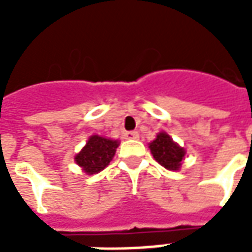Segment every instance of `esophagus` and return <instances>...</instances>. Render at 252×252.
Returning a JSON list of instances; mask_svg holds the SVG:
<instances>
[{"label":"esophagus","mask_w":252,"mask_h":252,"mask_svg":"<svg viewBox=\"0 0 252 252\" xmlns=\"http://www.w3.org/2000/svg\"><path fill=\"white\" fill-rule=\"evenodd\" d=\"M126 139H139V132L137 131H131L126 133Z\"/></svg>","instance_id":"esophagus-1"}]
</instances>
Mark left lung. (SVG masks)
<instances>
[{
  "instance_id": "obj_1",
  "label": "left lung",
  "mask_w": 252,
  "mask_h": 252,
  "mask_svg": "<svg viewBox=\"0 0 252 252\" xmlns=\"http://www.w3.org/2000/svg\"><path fill=\"white\" fill-rule=\"evenodd\" d=\"M150 150L155 160L162 164L164 169L177 171L180 170L186 151L180 147L166 132H159L155 140L150 143Z\"/></svg>"
}]
</instances>
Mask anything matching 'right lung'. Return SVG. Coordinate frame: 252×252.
Returning a JSON list of instances; mask_svg holds the SVG:
<instances>
[{
  "instance_id": "right-lung-1",
  "label": "right lung",
  "mask_w": 252,
  "mask_h": 252,
  "mask_svg": "<svg viewBox=\"0 0 252 252\" xmlns=\"http://www.w3.org/2000/svg\"><path fill=\"white\" fill-rule=\"evenodd\" d=\"M119 147V140L93 135L89 137L86 146L75 155V162L88 175L97 174L110 163Z\"/></svg>"
}]
</instances>
